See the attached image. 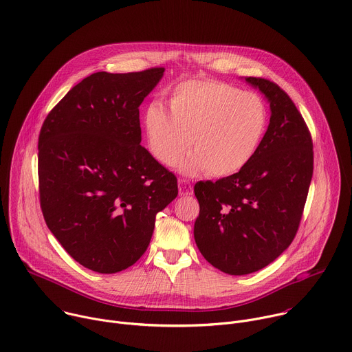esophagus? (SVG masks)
<instances>
[{"label":"esophagus","instance_id":"34e87169","mask_svg":"<svg viewBox=\"0 0 352 352\" xmlns=\"http://www.w3.org/2000/svg\"><path fill=\"white\" fill-rule=\"evenodd\" d=\"M178 186L181 196H190L193 193V186L188 179H178Z\"/></svg>","mask_w":352,"mask_h":352}]
</instances>
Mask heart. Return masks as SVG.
I'll return each mask as SVG.
<instances>
[{
	"label": "heart",
	"instance_id": "1",
	"mask_svg": "<svg viewBox=\"0 0 352 352\" xmlns=\"http://www.w3.org/2000/svg\"><path fill=\"white\" fill-rule=\"evenodd\" d=\"M168 110L152 103L144 131L152 156L185 175L206 171L223 178L239 173L255 157L269 125V110L255 93L214 79H189L168 94Z\"/></svg>",
	"mask_w": 352,
	"mask_h": 352
}]
</instances>
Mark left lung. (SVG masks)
I'll use <instances>...</instances> for the list:
<instances>
[{
    "label": "left lung",
    "mask_w": 352,
    "mask_h": 352,
    "mask_svg": "<svg viewBox=\"0 0 352 352\" xmlns=\"http://www.w3.org/2000/svg\"><path fill=\"white\" fill-rule=\"evenodd\" d=\"M245 80L270 104L258 153L239 173L193 189L200 208L195 242L212 266L231 276L266 267L289 246L314 174L312 138L289 96L267 79Z\"/></svg>",
    "instance_id": "1"
}]
</instances>
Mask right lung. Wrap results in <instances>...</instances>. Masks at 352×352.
<instances>
[{
  "instance_id": "add662e5",
  "label": "right lung",
  "mask_w": 352,
  "mask_h": 352,
  "mask_svg": "<svg viewBox=\"0 0 352 352\" xmlns=\"http://www.w3.org/2000/svg\"><path fill=\"white\" fill-rule=\"evenodd\" d=\"M164 75L96 72L50 111L38 136L47 227L82 266L118 273L139 261L177 178L140 146L139 106Z\"/></svg>"
}]
</instances>
